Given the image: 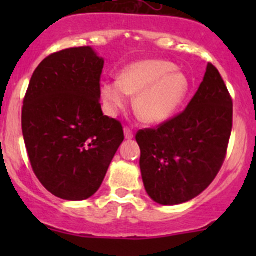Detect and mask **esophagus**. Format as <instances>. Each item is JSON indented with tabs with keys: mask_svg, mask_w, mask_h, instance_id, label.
<instances>
[{
	"mask_svg": "<svg viewBox=\"0 0 256 256\" xmlns=\"http://www.w3.org/2000/svg\"><path fill=\"white\" fill-rule=\"evenodd\" d=\"M124 134H125V138H126V140H131V138H134L132 130H130V128H124Z\"/></svg>",
	"mask_w": 256,
	"mask_h": 256,
	"instance_id": "obj_1",
	"label": "esophagus"
}]
</instances>
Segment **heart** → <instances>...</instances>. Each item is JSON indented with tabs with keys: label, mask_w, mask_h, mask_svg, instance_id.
Listing matches in <instances>:
<instances>
[{
	"label": "heart",
	"mask_w": 256,
	"mask_h": 256,
	"mask_svg": "<svg viewBox=\"0 0 256 256\" xmlns=\"http://www.w3.org/2000/svg\"><path fill=\"white\" fill-rule=\"evenodd\" d=\"M190 92V79L174 63L160 59L135 62L121 70L118 80L102 85L108 112L128 106V95H136L134 109L141 121L158 125L170 120Z\"/></svg>",
	"instance_id": "b5f03b06"
}]
</instances>
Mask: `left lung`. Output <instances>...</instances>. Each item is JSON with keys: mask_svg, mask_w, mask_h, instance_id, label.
<instances>
[{"mask_svg": "<svg viewBox=\"0 0 256 256\" xmlns=\"http://www.w3.org/2000/svg\"><path fill=\"white\" fill-rule=\"evenodd\" d=\"M233 128V100L218 69L208 63L184 112L136 134L147 194L162 206L197 197L218 174Z\"/></svg>", "mask_w": 256, "mask_h": 256, "instance_id": "8db88e82", "label": "left lung"}]
</instances>
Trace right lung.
Returning a JSON list of instances; mask_svg holds the SVG:
<instances>
[{"label":"right lung","mask_w":256,"mask_h":256,"mask_svg":"<svg viewBox=\"0 0 256 256\" xmlns=\"http://www.w3.org/2000/svg\"><path fill=\"white\" fill-rule=\"evenodd\" d=\"M104 59L92 47L50 54L23 100L22 132L30 166L56 197L84 200L100 188L124 130L100 105Z\"/></svg>","instance_id":"1"}]
</instances>
